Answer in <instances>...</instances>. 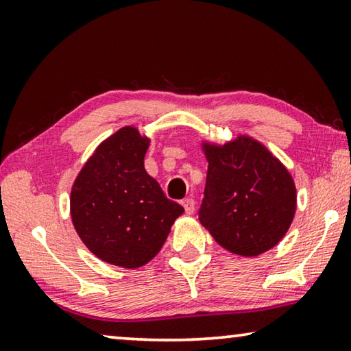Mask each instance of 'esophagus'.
Wrapping results in <instances>:
<instances>
[{"mask_svg":"<svg viewBox=\"0 0 351 351\" xmlns=\"http://www.w3.org/2000/svg\"><path fill=\"white\" fill-rule=\"evenodd\" d=\"M182 207H184V210H186L187 215H192L195 210V201L192 198L182 199Z\"/></svg>","mask_w":351,"mask_h":351,"instance_id":"esophagus-1","label":"esophagus"}]
</instances>
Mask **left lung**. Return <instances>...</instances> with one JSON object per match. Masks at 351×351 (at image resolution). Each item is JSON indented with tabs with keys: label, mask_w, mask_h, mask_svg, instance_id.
<instances>
[{
	"label": "left lung",
	"mask_w": 351,
	"mask_h": 351,
	"mask_svg": "<svg viewBox=\"0 0 351 351\" xmlns=\"http://www.w3.org/2000/svg\"><path fill=\"white\" fill-rule=\"evenodd\" d=\"M207 180L199 221L219 246L241 257L274 247L293 223L297 193L288 169L261 142L240 134L203 142Z\"/></svg>",
	"instance_id": "1"
}]
</instances>
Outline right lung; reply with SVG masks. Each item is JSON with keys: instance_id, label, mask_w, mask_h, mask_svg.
Listing matches in <instances>:
<instances>
[{"instance_id": "add662e5", "label": "right lung", "mask_w": 351, "mask_h": 351, "mask_svg": "<svg viewBox=\"0 0 351 351\" xmlns=\"http://www.w3.org/2000/svg\"><path fill=\"white\" fill-rule=\"evenodd\" d=\"M150 139L122 127L100 144L71 189V219L97 258L136 269L161 251L184 209L145 171Z\"/></svg>"}]
</instances>
